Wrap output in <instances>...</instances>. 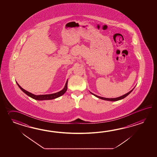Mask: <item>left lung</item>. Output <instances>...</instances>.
I'll return each instance as SVG.
<instances>
[{
	"mask_svg": "<svg viewBox=\"0 0 157 157\" xmlns=\"http://www.w3.org/2000/svg\"><path fill=\"white\" fill-rule=\"evenodd\" d=\"M135 88V87H134ZM133 88V89H134ZM133 89H132V90H131L130 91H129L128 93H127L125 94L124 95H122V96H121L120 97H118V98H104V97H99V96H98L97 95H95V94H94L92 93L91 92H90V93L91 94H93V95H94L95 97H97V98H99V99H103V100H108V101H118V100H121V99H123L124 98H126V97H127V95H128L130 94L132 91V90Z\"/></svg>",
	"mask_w": 157,
	"mask_h": 157,
	"instance_id": "left-lung-1",
	"label": "left lung"
}]
</instances>
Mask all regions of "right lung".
<instances>
[{"mask_svg":"<svg viewBox=\"0 0 157 157\" xmlns=\"http://www.w3.org/2000/svg\"><path fill=\"white\" fill-rule=\"evenodd\" d=\"M67 83H68V80L66 81V83L65 84V86L64 87L63 89L62 90H60V91L57 92L56 93L51 94H45V95H36L35 94L31 93L30 92L27 91L26 90L24 89L22 87L20 86V85L17 83L18 87L21 89V90H22L24 93L26 94L27 95H28L29 97L32 98L33 99H34L35 100H52L53 99H56L58 97H60L62 95H63L66 92L67 90Z\"/></svg>","mask_w":157,"mask_h":157,"instance_id":"1","label":"right lung"}]
</instances>
